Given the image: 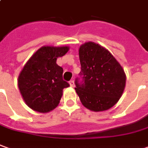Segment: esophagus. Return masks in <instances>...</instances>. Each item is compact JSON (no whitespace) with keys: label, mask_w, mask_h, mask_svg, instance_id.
I'll use <instances>...</instances> for the list:
<instances>
[{"label":"esophagus","mask_w":148,"mask_h":148,"mask_svg":"<svg viewBox=\"0 0 148 148\" xmlns=\"http://www.w3.org/2000/svg\"><path fill=\"white\" fill-rule=\"evenodd\" d=\"M70 87H74V80H70Z\"/></svg>","instance_id":"1"}]
</instances>
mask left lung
<instances>
[{
  "instance_id": "8db88e82",
  "label": "left lung",
  "mask_w": 148,
  "mask_h": 148,
  "mask_svg": "<svg viewBox=\"0 0 148 148\" xmlns=\"http://www.w3.org/2000/svg\"><path fill=\"white\" fill-rule=\"evenodd\" d=\"M78 54L82 80L75 79V91L82 105L94 112L112 108L124 91V70L108 50L94 42L81 45Z\"/></svg>"
}]
</instances>
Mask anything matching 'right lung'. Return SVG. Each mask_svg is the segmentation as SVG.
I'll use <instances>...</instances> for the list:
<instances>
[{
	"instance_id": "1",
	"label": "right lung",
	"mask_w": 148,
	"mask_h": 148,
	"mask_svg": "<svg viewBox=\"0 0 148 148\" xmlns=\"http://www.w3.org/2000/svg\"><path fill=\"white\" fill-rule=\"evenodd\" d=\"M68 51L67 46H44L26 63L19 74L18 85L28 107L45 113L60 103L63 89L70 84L63 80V69L57 64V59Z\"/></svg>"
}]
</instances>
